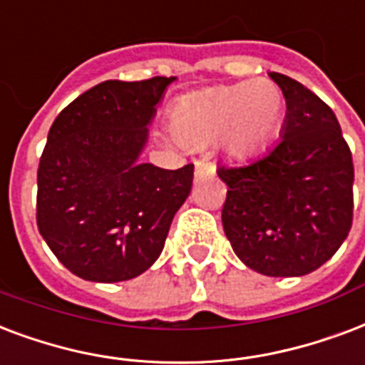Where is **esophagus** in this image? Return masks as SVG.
<instances>
[{
    "label": "esophagus",
    "mask_w": 365,
    "mask_h": 365,
    "mask_svg": "<svg viewBox=\"0 0 365 365\" xmlns=\"http://www.w3.org/2000/svg\"><path fill=\"white\" fill-rule=\"evenodd\" d=\"M214 176V164L207 160H197L195 163V180H205Z\"/></svg>",
    "instance_id": "esophagus-1"
}]
</instances>
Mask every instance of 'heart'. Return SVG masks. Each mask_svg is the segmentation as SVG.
I'll list each match as a JSON object with an SVG mask.
<instances>
[{
  "label": "heart",
  "instance_id": "obj_1",
  "mask_svg": "<svg viewBox=\"0 0 365 365\" xmlns=\"http://www.w3.org/2000/svg\"><path fill=\"white\" fill-rule=\"evenodd\" d=\"M283 116L282 88L269 78H255L180 97L172 107L170 126L183 145L220 139L227 155L243 158L268 145Z\"/></svg>",
  "mask_w": 365,
  "mask_h": 365
}]
</instances>
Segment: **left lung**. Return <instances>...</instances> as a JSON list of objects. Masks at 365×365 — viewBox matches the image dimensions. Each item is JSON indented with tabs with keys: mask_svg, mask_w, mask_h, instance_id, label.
I'll return each instance as SVG.
<instances>
[{
	"mask_svg": "<svg viewBox=\"0 0 365 365\" xmlns=\"http://www.w3.org/2000/svg\"><path fill=\"white\" fill-rule=\"evenodd\" d=\"M287 115L282 139L243 166H220L226 237L239 260L269 277L318 269L352 226V153L335 113L293 78L269 72Z\"/></svg>",
	"mask_w": 365,
	"mask_h": 365,
	"instance_id": "1",
	"label": "left lung"
}]
</instances>
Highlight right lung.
<instances>
[{
	"instance_id": "right-lung-1",
	"label": "right lung",
	"mask_w": 365,
	"mask_h": 365,
	"mask_svg": "<svg viewBox=\"0 0 365 365\" xmlns=\"http://www.w3.org/2000/svg\"><path fill=\"white\" fill-rule=\"evenodd\" d=\"M176 78L107 80L76 97L47 133L36 220L53 255L97 283L133 279L155 264L193 183V164L139 163L157 105Z\"/></svg>"
}]
</instances>
